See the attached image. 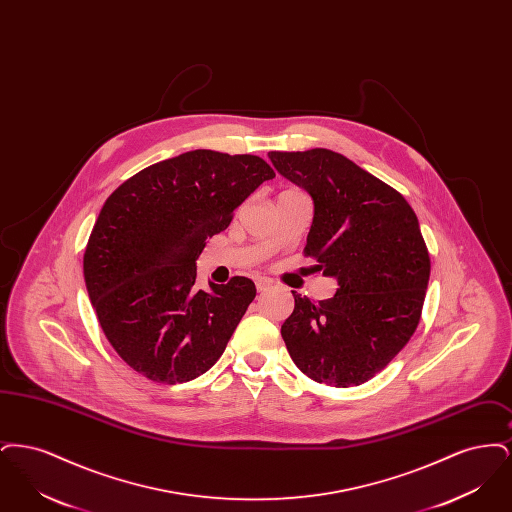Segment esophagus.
<instances>
[{"instance_id":"34e87169","label":"esophagus","mask_w":512,"mask_h":512,"mask_svg":"<svg viewBox=\"0 0 512 512\" xmlns=\"http://www.w3.org/2000/svg\"><path fill=\"white\" fill-rule=\"evenodd\" d=\"M255 286H257V292H267L268 288H270V282L265 280V278H259V280H255Z\"/></svg>"}]
</instances>
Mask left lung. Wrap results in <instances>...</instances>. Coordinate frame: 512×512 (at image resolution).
Segmentation results:
<instances>
[{
	"label": "left lung",
	"instance_id": "8db88e82",
	"mask_svg": "<svg viewBox=\"0 0 512 512\" xmlns=\"http://www.w3.org/2000/svg\"><path fill=\"white\" fill-rule=\"evenodd\" d=\"M274 169L313 197L305 255L338 280L334 297L293 292L282 338L318 384L361 386L407 345L430 280V255L407 199L330 149L270 151Z\"/></svg>",
	"mask_w": 512,
	"mask_h": 512
}]
</instances>
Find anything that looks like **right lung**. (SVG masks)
Here are the masks:
<instances>
[{
  "label": "right lung",
  "instance_id": "1",
  "mask_svg": "<svg viewBox=\"0 0 512 512\" xmlns=\"http://www.w3.org/2000/svg\"><path fill=\"white\" fill-rule=\"evenodd\" d=\"M270 178L257 155L195 149L107 197L84 251V280L105 338L138 374L182 384L219 361L257 292L245 276L199 290L195 259Z\"/></svg>",
  "mask_w": 512,
  "mask_h": 512
}]
</instances>
